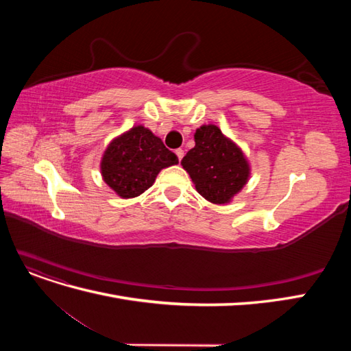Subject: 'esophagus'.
I'll use <instances>...</instances> for the list:
<instances>
[{"mask_svg": "<svg viewBox=\"0 0 351 351\" xmlns=\"http://www.w3.org/2000/svg\"><path fill=\"white\" fill-rule=\"evenodd\" d=\"M176 154H177V158H178V161H182V159H183V156H184V151L182 149V147H180V149H177V151H176Z\"/></svg>", "mask_w": 351, "mask_h": 351, "instance_id": "1", "label": "esophagus"}]
</instances>
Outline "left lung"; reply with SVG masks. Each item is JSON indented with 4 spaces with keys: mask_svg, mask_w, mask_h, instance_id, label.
<instances>
[{
    "mask_svg": "<svg viewBox=\"0 0 351 351\" xmlns=\"http://www.w3.org/2000/svg\"><path fill=\"white\" fill-rule=\"evenodd\" d=\"M195 147L182 159L200 196L210 204L227 205L250 177V164L241 147L215 124L200 125L195 133Z\"/></svg>",
    "mask_w": 351,
    "mask_h": 351,
    "instance_id": "obj_1",
    "label": "left lung"
}]
</instances>
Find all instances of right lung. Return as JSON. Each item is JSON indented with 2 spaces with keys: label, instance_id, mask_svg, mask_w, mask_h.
Masks as SVG:
<instances>
[{
  "label": "right lung",
  "instance_id": "add662e5",
  "mask_svg": "<svg viewBox=\"0 0 351 351\" xmlns=\"http://www.w3.org/2000/svg\"><path fill=\"white\" fill-rule=\"evenodd\" d=\"M178 164L174 152L145 125L114 137L101 159L102 180L123 199L142 195L161 169Z\"/></svg>",
  "mask_w": 351,
  "mask_h": 351
}]
</instances>
